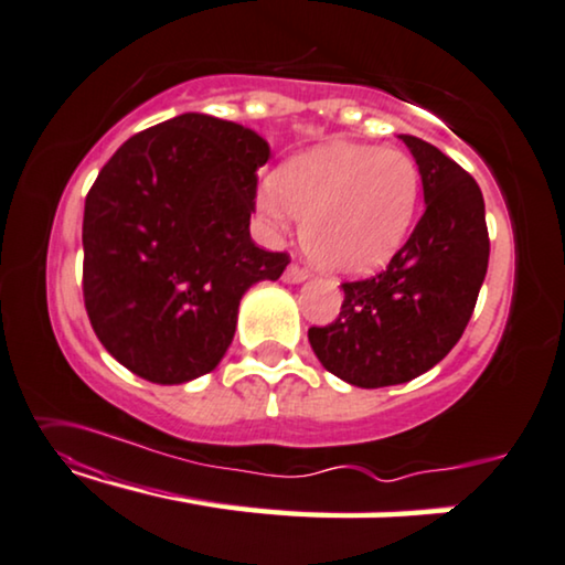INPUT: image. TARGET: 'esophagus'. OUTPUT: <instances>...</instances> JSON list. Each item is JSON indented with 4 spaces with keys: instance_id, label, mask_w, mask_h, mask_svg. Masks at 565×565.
I'll return each instance as SVG.
<instances>
[{
    "instance_id": "esophagus-1",
    "label": "esophagus",
    "mask_w": 565,
    "mask_h": 565,
    "mask_svg": "<svg viewBox=\"0 0 565 565\" xmlns=\"http://www.w3.org/2000/svg\"><path fill=\"white\" fill-rule=\"evenodd\" d=\"M307 279H309V274L301 266H297V264H291L284 271V281L286 284H301V281H307Z\"/></svg>"
}]
</instances>
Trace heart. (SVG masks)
<instances>
[{"mask_svg":"<svg viewBox=\"0 0 565 565\" xmlns=\"http://www.w3.org/2000/svg\"><path fill=\"white\" fill-rule=\"evenodd\" d=\"M420 195L416 159L393 147L330 141L294 157L258 188V210L286 231L305 221V248L317 266L365 276L388 266L414 228Z\"/></svg>","mask_w":565,"mask_h":565,"instance_id":"b5f03b06","label":"heart"}]
</instances>
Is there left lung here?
Here are the masks:
<instances>
[{"label":"left lung","mask_w":565,"mask_h":565,"mask_svg":"<svg viewBox=\"0 0 565 565\" xmlns=\"http://www.w3.org/2000/svg\"><path fill=\"white\" fill-rule=\"evenodd\" d=\"M401 139L418 164L424 215L388 268L344 281L340 317L309 330L319 363L358 388L408 383L441 363L475 311L490 260L475 177L428 141Z\"/></svg>","instance_id":"1"}]
</instances>
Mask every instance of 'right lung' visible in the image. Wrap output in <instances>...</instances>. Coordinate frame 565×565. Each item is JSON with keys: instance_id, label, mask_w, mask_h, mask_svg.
<instances>
[{"instance_id": "1", "label": "right lung", "mask_w": 565, "mask_h": 565, "mask_svg": "<svg viewBox=\"0 0 565 565\" xmlns=\"http://www.w3.org/2000/svg\"><path fill=\"white\" fill-rule=\"evenodd\" d=\"M254 129L182 114L134 134L98 172L83 213V301L100 344L134 375L180 385L215 370L250 286L289 256L250 241Z\"/></svg>"}]
</instances>
